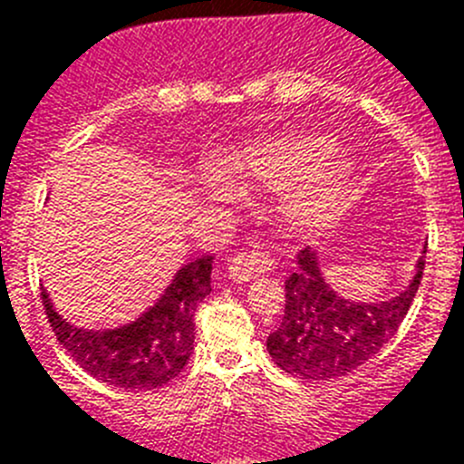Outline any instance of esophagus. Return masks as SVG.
<instances>
[{
  "label": "esophagus",
  "mask_w": 464,
  "mask_h": 464,
  "mask_svg": "<svg viewBox=\"0 0 464 464\" xmlns=\"http://www.w3.org/2000/svg\"><path fill=\"white\" fill-rule=\"evenodd\" d=\"M274 257L269 256L267 251H262V248H253V251L246 253H237L235 257H229L227 260V272L232 281L246 283L251 281V278L260 276L267 269H272Z\"/></svg>",
  "instance_id": "1"
}]
</instances>
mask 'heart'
<instances>
[{
    "label": "heart",
    "mask_w": 464,
    "mask_h": 464,
    "mask_svg": "<svg viewBox=\"0 0 464 464\" xmlns=\"http://www.w3.org/2000/svg\"><path fill=\"white\" fill-rule=\"evenodd\" d=\"M330 134H285L253 143L229 160V181L241 192H290L281 220L293 235H318L332 227L346 207L355 167L348 155H334ZM211 195H223L208 186Z\"/></svg>",
    "instance_id": "b5f03b06"
}]
</instances>
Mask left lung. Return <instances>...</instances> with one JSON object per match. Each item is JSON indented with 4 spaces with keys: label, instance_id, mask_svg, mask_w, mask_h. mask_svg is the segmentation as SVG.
<instances>
[{
    "label": "left lung",
    "instance_id": "8db88e82",
    "mask_svg": "<svg viewBox=\"0 0 464 464\" xmlns=\"http://www.w3.org/2000/svg\"><path fill=\"white\" fill-rule=\"evenodd\" d=\"M285 281V314L267 339L274 362L288 374L327 381L358 370L388 343L404 321L425 269V248L411 281L383 302L343 297L323 274L318 251L297 256Z\"/></svg>",
    "mask_w": 464,
    "mask_h": 464
}]
</instances>
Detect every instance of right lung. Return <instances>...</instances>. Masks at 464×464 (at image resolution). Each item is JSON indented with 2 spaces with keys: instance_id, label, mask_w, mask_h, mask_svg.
I'll use <instances>...</instances> for the list:
<instances>
[{
  "instance_id": "add662e5",
  "label": "right lung",
  "mask_w": 464,
  "mask_h": 464,
  "mask_svg": "<svg viewBox=\"0 0 464 464\" xmlns=\"http://www.w3.org/2000/svg\"><path fill=\"white\" fill-rule=\"evenodd\" d=\"M213 256L183 265L149 309L125 325L90 330L73 325L53 306H44L57 339L72 358L102 383L122 391H153L181 374L195 346V309L211 293Z\"/></svg>"
}]
</instances>
